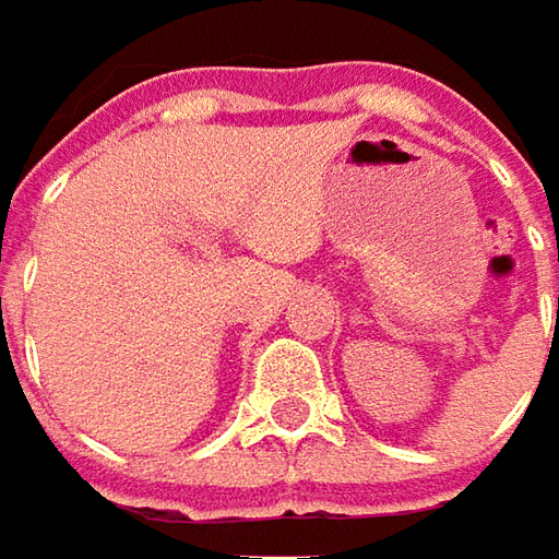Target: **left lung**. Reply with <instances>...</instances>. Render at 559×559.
<instances>
[{"mask_svg":"<svg viewBox=\"0 0 559 559\" xmlns=\"http://www.w3.org/2000/svg\"><path fill=\"white\" fill-rule=\"evenodd\" d=\"M557 302H559V299H557Z\"/></svg>","mask_w":559,"mask_h":559,"instance_id":"8db88e82","label":"left lung"}]
</instances>
